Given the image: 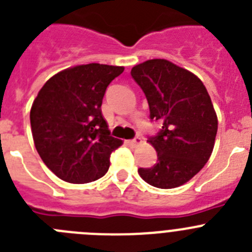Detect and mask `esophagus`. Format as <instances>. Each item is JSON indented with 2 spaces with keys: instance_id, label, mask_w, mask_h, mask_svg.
<instances>
[{
  "instance_id": "34e87169",
  "label": "esophagus",
  "mask_w": 252,
  "mask_h": 252,
  "mask_svg": "<svg viewBox=\"0 0 252 252\" xmlns=\"http://www.w3.org/2000/svg\"><path fill=\"white\" fill-rule=\"evenodd\" d=\"M126 143H128L129 146L135 147V146H138V144H140V143H142V138H140V137H135L134 139L128 140V142H126Z\"/></svg>"
}]
</instances>
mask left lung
Wrapping results in <instances>:
<instances>
[{
	"mask_svg": "<svg viewBox=\"0 0 252 252\" xmlns=\"http://www.w3.org/2000/svg\"><path fill=\"white\" fill-rule=\"evenodd\" d=\"M130 75L148 100L151 121L162 123L148 138L157 163L138 173L153 187H180L203 168L214 151L217 115L210 95L194 74L164 59L135 65Z\"/></svg>",
	"mask_w": 252,
	"mask_h": 252,
	"instance_id": "1",
	"label": "left lung"
}]
</instances>
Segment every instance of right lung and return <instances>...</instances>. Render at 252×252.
Returning <instances> with one entry per match:
<instances>
[{
  "mask_svg": "<svg viewBox=\"0 0 252 252\" xmlns=\"http://www.w3.org/2000/svg\"><path fill=\"white\" fill-rule=\"evenodd\" d=\"M123 66L88 64L58 72L45 83L30 112L36 151L60 180L88 183L108 172L122 140L101 114L104 94Z\"/></svg>",
  "mask_w": 252,
  "mask_h": 252,
  "instance_id": "add662e5",
  "label": "right lung"
}]
</instances>
